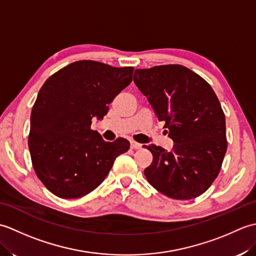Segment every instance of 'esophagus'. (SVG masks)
I'll use <instances>...</instances> for the list:
<instances>
[{"instance_id":"1","label":"esophagus","mask_w":256,"mask_h":256,"mask_svg":"<svg viewBox=\"0 0 256 256\" xmlns=\"http://www.w3.org/2000/svg\"><path fill=\"white\" fill-rule=\"evenodd\" d=\"M131 148H133V150L142 148V144L135 142V140H132V142H131Z\"/></svg>"}]
</instances>
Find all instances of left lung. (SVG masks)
Wrapping results in <instances>:
<instances>
[{
  "label": "left lung",
  "instance_id": "8db88e82",
  "mask_svg": "<svg viewBox=\"0 0 256 256\" xmlns=\"http://www.w3.org/2000/svg\"><path fill=\"white\" fill-rule=\"evenodd\" d=\"M134 82L175 142L172 150L145 146L153 154L144 170L148 182L172 199L202 194L218 177L228 148L226 116L214 89L182 64L136 69Z\"/></svg>",
  "mask_w": 256,
  "mask_h": 256
}]
</instances>
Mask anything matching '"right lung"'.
Instances as JSON below:
<instances>
[{
  "instance_id": "obj_1",
  "label": "right lung",
  "mask_w": 256,
  "mask_h": 256,
  "mask_svg": "<svg viewBox=\"0 0 256 256\" xmlns=\"http://www.w3.org/2000/svg\"><path fill=\"white\" fill-rule=\"evenodd\" d=\"M133 67L74 62L42 84L30 114L28 148L37 177L59 198L88 194L104 180L128 140L106 142L91 128L108 104L131 84Z\"/></svg>"
}]
</instances>
